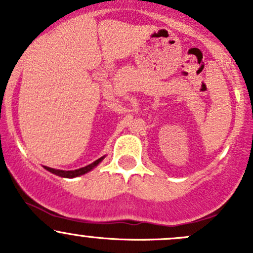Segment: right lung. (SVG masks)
I'll list each match as a JSON object with an SVG mask.
<instances>
[{"instance_id":"right-lung-1","label":"right lung","mask_w":253,"mask_h":253,"mask_svg":"<svg viewBox=\"0 0 253 253\" xmlns=\"http://www.w3.org/2000/svg\"><path fill=\"white\" fill-rule=\"evenodd\" d=\"M104 158H105V157L99 158L98 160H95V162L91 163V164L86 165V167L81 168V169H77V170H68V171H65V170H56V169H52V168H47V167H45V169H46L47 171L52 172V174H55V175H57V176H61V177L73 178V177H77V176L86 174V172H89V171H90V170H93L94 168H95L96 165H98L99 163H100L101 160L104 159Z\"/></svg>"}]
</instances>
